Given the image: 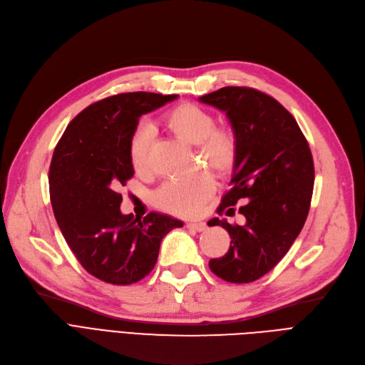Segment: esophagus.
<instances>
[{
  "label": "esophagus",
  "mask_w": 365,
  "mask_h": 365,
  "mask_svg": "<svg viewBox=\"0 0 365 365\" xmlns=\"http://www.w3.org/2000/svg\"><path fill=\"white\" fill-rule=\"evenodd\" d=\"M186 228H191V230H195V232H205L206 230V224L205 222H195V221H190L185 224Z\"/></svg>",
  "instance_id": "1"
}]
</instances>
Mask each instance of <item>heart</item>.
<instances>
[{
  "instance_id": "obj_1",
  "label": "heart",
  "mask_w": 365,
  "mask_h": 365,
  "mask_svg": "<svg viewBox=\"0 0 365 365\" xmlns=\"http://www.w3.org/2000/svg\"><path fill=\"white\" fill-rule=\"evenodd\" d=\"M162 123L175 138L195 145L197 158L215 174L225 175L233 170L237 159L236 135L227 128H217V118L210 111L194 103H180L162 115ZM150 137V129L138 128L129 138L128 156L130 167L137 173L145 170ZM212 192L210 175L197 173L186 180L162 185L155 194V203L171 213L191 217Z\"/></svg>"
}]
</instances>
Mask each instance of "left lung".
Returning a JSON list of instances; mask_svg holds the SVG:
<instances>
[{
	"label": "left lung",
	"instance_id": "8db88e82",
	"mask_svg": "<svg viewBox=\"0 0 365 365\" xmlns=\"http://www.w3.org/2000/svg\"><path fill=\"white\" fill-rule=\"evenodd\" d=\"M200 102L224 111L237 140L232 187L218 213L232 217L237 201L244 225L213 218L230 235V248L209 262L220 278L244 284L259 279L287 254L312 203L314 164L294 117L274 98L250 87H224Z\"/></svg>",
	"mask_w": 365,
	"mask_h": 365
}]
</instances>
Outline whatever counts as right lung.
I'll return each mask as SVG.
<instances>
[{"mask_svg":"<svg viewBox=\"0 0 365 365\" xmlns=\"http://www.w3.org/2000/svg\"><path fill=\"white\" fill-rule=\"evenodd\" d=\"M178 94L120 93L81 111L66 128L49 167V194L57 224L88 274L128 286L150 274L160 240L183 222L150 212L144 220L120 212L121 194L133 175L130 135L143 114Z\"/></svg>","mask_w":365,"mask_h":365,"instance_id":"1","label":"right lung"}]
</instances>
